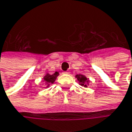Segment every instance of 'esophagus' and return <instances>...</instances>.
Instances as JSON below:
<instances>
[{
	"label": "esophagus",
	"instance_id": "obj_1",
	"mask_svg": "<svg viewBox=\"0 0 132 132\" xmlns=\"http://www.w3.org/2000/svg\"><path fill=\"white\" fill-rule=\"evenodd\" d=\"M63 74H69V71H63Z\"/></svg>",
	"mask_w": 132,
	"mask_h": 132
}]
</instances>
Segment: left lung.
I'll return each instance as SVG.
<instances>
[{
  "label": "left lung",
  "mask_w": 132,
  "mask_h": 132,
  "mask_svg": "<svg viewBox=\"0 0 132 132\" xmlns=\"http://www.w3.org/2000/svg\"><path fill=\"white\" fill-rule=\"evenodd\" d=\"M75 77L79 81V85L82 86V87H87L89 83V80L88 78L86 77L85 75H83V74H77Z\"/></svg>",
  "instance_id": "left-lung-1"
}]
</instances>
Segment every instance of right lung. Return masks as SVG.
I'll return each instance as SVG.
<instances>
[{"mask_svg":"<svg viewBox=\"0 0 132 132\" xmlns=\"http://www.w3.org/2000/svg\"><path fill=\"white\" fill-rule=\"evenodd\" d=\"M59 75V73L58 71H55L54 73L53 74H50V73H47L45 76L43 77V81L46 83V85L47 87H50V85L51 84H53L54 81H55L57 77Z\"/></svg>","mask_w":132,"mask_h":132,"instance_id":"add662e5","label":"right lung"}]
</instances>
